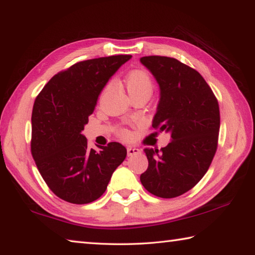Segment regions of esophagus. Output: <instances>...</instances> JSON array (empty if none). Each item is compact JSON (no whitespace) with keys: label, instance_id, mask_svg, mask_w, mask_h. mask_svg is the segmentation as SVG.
Returning <instances> with one entry per match:
<instances>
[{"label":"esophagus","instance_id":"34e87169","mask_svg":"<svg viewBox=\"0 0 255 255\" xmlns=\"http://www.w3.org/2000/svg\"><path fill=\"white\" fill-rule=\"evenodd\" d=\"M140 149H138L136 147H127V154L128 156H132V155H136V154H139Z\"/></svg>","mask_w":255,"mask_h":255}]
</instances>
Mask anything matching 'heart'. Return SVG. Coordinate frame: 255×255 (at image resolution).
<instances>
[{"label":"heart","mask_w":255,"mask_h":255,"mask_svg":"<svg viewBox=\"0 0 255 255\" xmlns=\"http://www.w3.org/2000/svg\"><path fill=\"white\" fill-rule=\"evenodd\" d=\"M125 86L129 96L139 94V92L152 90V82L149 75L143 70H133L125 79ZM120 137L128 138L129 133L127 130H120Z\"/></svg>","instance_id":"heart-1"}]
</instances>
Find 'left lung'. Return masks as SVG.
I'll return each mask as SVG.
<instances>
[{
	"mask_svg": "<svg viewBox=\"0 0 255 255\" xmlns=\"http://www.w3.org/2000/svg\"><path fill=\"white\" fill-rule=\"evenodd\" d=\"M140 62L159 86L152 127L172 137L160 151L143 149L148 168L140 175V182L152 195L177 197L200 182L215 155L219 103L204 78L178 60L149 55L140 58Z\"/></svg>",
	"mask_w": 255,
	"mask_h": 255,
	"instance_id": "obj_1",
	"label": "left lung"
}]
</instances>
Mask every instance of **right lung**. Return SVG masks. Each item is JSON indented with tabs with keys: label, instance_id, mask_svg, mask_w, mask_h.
Segmentation results:
<instances>
[{
	"label": "right lung",
	"instance_id": "obj_1",
	"mask_svg": "<svg viewBox=\"0 0 255 255\" xmlns=\"http://www.w3.org/2000/svg\"><path fill=\"white\" fill-rule=\"evenodd\" d=\"M130 58L120 54L78 62L51 78L35 98L31 152L44 182L63 201L98 200L126 158L127 149L119 142L89 149L82 130L100 92Z\"/></svg>",
	"mask_w": 255,
	"mask_h": 255
}]
</instances>
